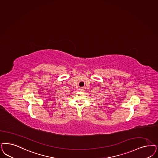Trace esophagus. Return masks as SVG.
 Masks as SVG:
<instances>
[{
	"label": "esophagus",
	"mask_w": 158,
	"mask_h": 158,
	"mask_svg": "<svg viewBox=\"0 0 158 158\" xmlns=\"http://www.w3.org/2000/svg\"><path fill=\"white\" fill-rule=\"evenodd\" d=\"M85 90V88L84 87H81V89H80V91L81 92H83Z\"/></svg>",
	"instance_id": "34e87169"
}]
</instances>
